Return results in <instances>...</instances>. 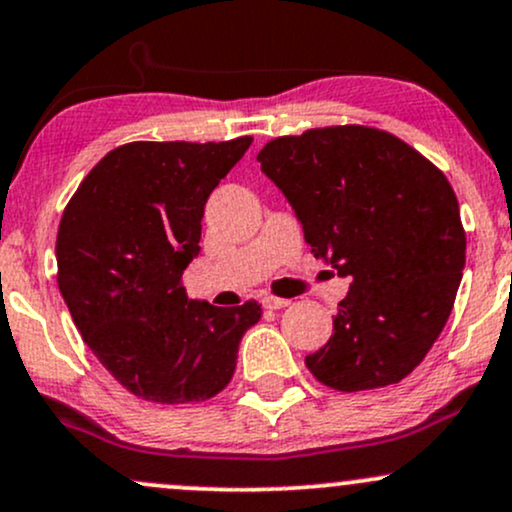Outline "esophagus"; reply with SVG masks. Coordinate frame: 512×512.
<instances>
[{
    "label": "esophagus",
    "mask_w": 512,
    "mask_h": 512,
    "mask_svg": "<svg viewBox=\"0 0 512 512\" xmlns=\"http://www.w3.org/2000/svg\"><path fill=\"white\" fill-rule=\"evenodd\" d=\"M262 305L269 310H281L286 308V305H291V301H286V298H276V296H262Z\"/></svg>",
    "instance_id": "1"
}]
</instances>
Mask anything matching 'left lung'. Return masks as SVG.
<instances>
[{
  "instance_id": "left-lung-1",
  "label": "left lung",
  "mask_w": 512,
  "mask_h": 512,
  "mask_svg": "<svg viewBox=\"0 0 512 512\" xmlns=\"http://www.w3.org/2000/svg\"><path fill=\"white\" fill-rule=\"evenodd\" d=\"M257 161L315 257L351 281L330 342L305 366L339 392L407 378L460 289L467 238L448 178L395 134L363 125L272 139Z\"/></svg>"
}]
</instances>
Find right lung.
I'll return each instance as SVG.
<instances>
[{"instance_id": "add662e5", "label": "right lung", "mask_w": 512, "mask_h": 512, "mask_svg": "<svg viewBox=\"0 0 512 512\" xmlns=\"http://www.w3.org/2000/svg\"><path fill=\"white\" fill-rule=\"evenodd\" d=\"M231 142H132L105 154L64 209L57 286L76 330L132 395L204 402L231 383L257 301H190L182 272L199 255L204 204L250 149Z\"/></svg>"}]
</instances>
